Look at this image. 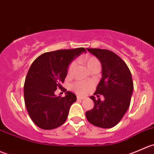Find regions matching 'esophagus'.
<instances>
[{
  "instance_id": "esophagus-1",
  "label": "esophagus",
  "mask_w": 154,
  "mask_h": 154,
  "mask_svg": "<svg viewBox=\"0 0 154 154\" xmlns=\"http://www.w3.org/2000/svg\"><path fill=\"white\" fill-rule=\"evenodd\" d=\"M77 99H78V100H85V97H81V96H77Z\"/></svg>"
}]
</instances>
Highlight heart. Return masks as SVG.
<instances>
[{
  "label": "heart",
  "mask_w": 154,
  "mask_h": 154,
  "mask_svg": "<svg viewBox=\"0 0 154 154\" xmlns=\"http://www.w3.org/2000/svg\"><path fill=\"white\" fill-rule=\"evenodd\" d=\"M82 62L86 65L88 69L90 71L97 66H100V63L97 57L91 55H85L82 57ZM75 63L74 61L71 62L69 63V66L67 68V75H69L72 72ZM94 83L92 82H75L72 86V89L74 90L75 93L80 95H85L88 94L91 90L94 88Z\"/></svg>",
  "instance_id": "1"
}]
</instances>
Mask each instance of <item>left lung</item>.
Segmentation results:
<instances>
[{
	"instance_id": "8db88e82",
	"label": "left lung",
	"mask_w": 154,
	"mask_h": 154,
	"mask_svg": "<svg viewBox=\"0 0 154 154\" xmlns=\"http://www.w3.org/2000/svg\"><path fill=\"white\" fill-rule=\"evenodd\" d=\"M102 64V79L94 95L104 97L96 100L94 107L85 113L88 121L101 128H112L120 122L128 110L133 91V82L125 62L113 51L100 48H87Z\"/></svg>"
}]
</instances>
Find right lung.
<instances>
[{
  "label": "right lung",
  "instance_id": "obj_1",
  "mask_svg": "<svg viewBox=\"0 0 154 154\" xmlns=\"http://www.w3.org/2000/svg\"><path fill=\"white\" fill-rule=\"evenodd\" d=\"M85 51L84 48L50 51L31 64L25 78L24 97L29 116L38 127L53 129L65 123L76 96L65 89L64 97H57L54 92L58 88L62 90L69 63Z\"/></svg>",
  "mask_w": 154,
  "mask_h": 154
}]
</instances>
